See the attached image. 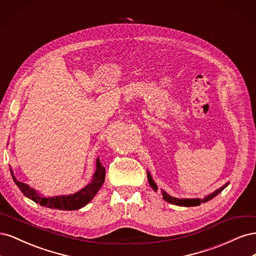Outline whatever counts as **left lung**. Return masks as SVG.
Here are the masks:
<instances>
[{"mask_svg":"<svg viewBox=\"0 0 256 256\" xmlns=\"http://www.w3.org/2000/svg\"><path fill=\"white\" fill-rule=\"evenodd\" d=\"M147 178H148V182L150 184V187L157 192L158 190V187L156 182H154L152 180V178L150 174V172L147 171ZM228 184H226L224 186H222V187L218 190H216L214 192H212V194H209L207 196H205L204 198H173L168 194V193H166L164 190H161L162 191V196H164V200H166L168 203H171L173 205H177V206H184V207H191V206H198L200 203H206L208 202V200H210L212 198H214V196H216L219 194V193L224 189L228 187Z\"/></svg>","mask_w":256,"mask_h":256,"instance_id":"obj_1","label":"left lung"}]
</instances>
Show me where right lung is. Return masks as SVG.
Wrapping results in <instances>:
<instances>
[{
	"mask_svg": "<svg viewBox=\"0 0 256 256\" xmlns=\"http://www.w3.org/2000/svg\"><path fill=\"white\" fill-rule=\"evenodd\" d=\"M10 173L12 176V180L16 184L19 189L22 191L23 194L26 198L34 200L35 203L40 204L42 206L48 207L51 209H60V210H76V209H80L88 204L90 200L94 198L97 194L100 187H102L104 178H106V168L102 166V162L99 158L96 160V171L92 175V182L85 186L83 189L76 192L74 194L70 196H58L52 198H44L40 193H37L35 189L30 188L28 184L19 182L16 177H14L12 170L10 168Z\"/></svg>",
	"mask_w": 256,
	"mask_h": 256,
	"instance_id": "right-lung-1",
	"label": "right lung"
}]
</instances>
